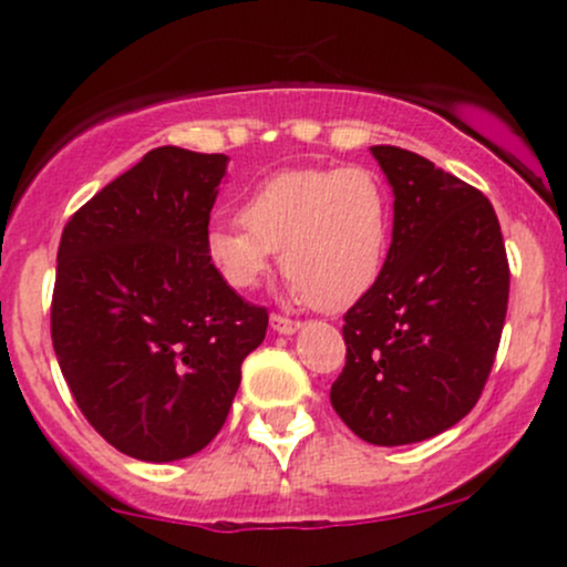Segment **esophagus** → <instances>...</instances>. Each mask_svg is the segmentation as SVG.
I'll return each mask as SVG.
<instances>
[{
	"instance_id": "1",
	"label": "esophagus",
	"mask_w": 567,
	"mask_h": 567,
	"mask_svg": "<svg viewBox=\"0 0 567 567\" xmlns=\"http://www.w3.org/2000/svg\"><path fill=\"white\" fill-rule=\"evenodd\" d=\"M271 328H275V333H279V336H290L301 328V322L288 320V317H282V315H271Z\"/></svg>"
}]
</instances>
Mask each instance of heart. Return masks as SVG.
<instances>
[{
    "instance_id": "heart-1",
    "label": "heart",
    "mask_w": 567,
    "mask_h": 567,
    "mask_svg": "<svg viewBox=\"0 0 567 567\" xmlns=\"http://www.w3.org/2000/svg\"><path fill=\"white\" fill-rule=\"evenodd\" d=\"M243 224L207 229L205 250L231 290H252L279 250L298 298L347 309L379 279L392 239V199L362 165L301 167L264 181L239 210Z\"/></svg>"
}]
</instances>
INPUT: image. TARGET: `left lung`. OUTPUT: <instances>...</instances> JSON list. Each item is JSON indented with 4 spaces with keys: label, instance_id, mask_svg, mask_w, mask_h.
Listing matches in <instances>:
<instances>
[{
    "label": "left lung",
    "instance_id": "left-lung-1",
    "mask_svg": "<svg viewBox=\"0 0 567 567\" xmlns=\"http://www.w3.org/2000/svg\"><path fill=\"white\" fill-rule=\"evenodd\" d=\"M394 192L379 279L343 315L347 365L330 386L370 445H410L458 424L483 394L509 303L496 210L477 188L400 146H373Z\"/></svg>",
    "mask_w": 567,
    "mask_h": 567
}]
</instances>
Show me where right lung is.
Instances as JSON below:
<instances>
[{"mask_svg":"<svg viewBox=\"0 0 567 567\" xmlns=\"http://www.w3.org/2000/svg\"><path fill=\"white\" fill-rule=\"evenodd\" d=\"M226 162L152 148L84 202L58 247V365L90 426L138 461L186 458L216 437L269 324L205 250Z\"/></svg>","mask_w":567,"mask_h":567,"instance_id":"add662e5","label":"right lung"}]
</instances>
